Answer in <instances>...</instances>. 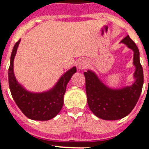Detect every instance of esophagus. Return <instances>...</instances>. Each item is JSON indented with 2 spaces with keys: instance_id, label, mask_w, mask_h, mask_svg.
<instances>
[{
  "instance_id": "obj_1",
  "label": "esophagus",
  "mask_w": 149,
  "mask_h": 149,
  "mask_svg": "<svg viewBox=\"0 0 149 149\" xmlns=\"http://www.w3.org/2000/svg\"><path fill=\"white\" fill-rule=\"evenodd\" d=\"M88 66V62L87 60L86 59H80L78 63H77V67H78L79 70H84V69L87 68Z\"/></svg>"
}]
</instances>
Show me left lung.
Listing matches in <instances>:
<instances>
[{
	"mask_svg": "<svg viewBox=\"0 0 149 149\" xmlns=\"http://www.w3.org/2000/svg\"><path fill=\"white\" fill-rule=\"evenodd\" d=\"M120 42L125 44L134 53L133 64L136 70L133 77L136 80L133 84L113 89L104 84L92 70L84 72L88 107L96 117L106 120L121 119L130 113L139 98L144 82L138 47L129 36Z\"/></svg>",
	"mask_w": 149,
	"mask_h": 149,
	"instance_id": "obj_1",
	"label": "left lung"
}]
</instances>
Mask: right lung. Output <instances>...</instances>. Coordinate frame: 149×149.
Instances as JSON below:
<instances>
[{
  "mask_svg": "<svg viewBox=\"0 0 149 149\" xmlns=\"http://www.w3.org/2000/svg\"><path fill=\"white\" fill-rule=\"evenodd\" d=\"M20 39L15 44L8 70L9 86L17 105L25 116L35 120H48L57 116L63 105V95L71 77L77 72L76 67L65 72L49 91L33 93L25 89L18 82L13 72V61Z\"/></svg>",
  "mask_w": 149,
  "mask_h": 149,
  "instance_id": "add662e5",
  "label": "right lung"
}]
</instances>
